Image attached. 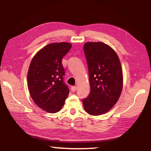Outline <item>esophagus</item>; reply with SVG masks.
<instances>
[{
    "mask_svg": "<svg viewBox=\"0 0 151 151\" xmlns=\"http://www.w3.org/2000/svg\"><path fill=\"white\" fill-rule=\"evenodd\" d=\"M76 90V86H72L71 87V91L73 92H75Z\"/></svg>",
    "mask_w": 151,
    "mask_h": 151,
    "instance_id": "obj_1",
    "label": "esophagus"
}]
</instances>
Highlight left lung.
Instances as JSON below:
<instances>
[{"instance_id": "8db88e82", "label": "left lung", "mask_w": 151, "mask_h": 151, "mask_svg": "<svg viewBox=\"0 0 151 151\" xmlns=\"http://www.w3.org/2000/svg\"><path fill=\"white\" fill-rule=\"evenodd\" d=\"M90 93L83 99L85 111L92 115L106 113L119 98L123 88V73L119 59L113 49L102 42L84 44Z\"/></svg>"}]
</instances>
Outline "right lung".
<instances>
[{"label": "right lung", "mask_w": 151, "mask_h": 151, "mask_svg": "<svg viewBox=\"0 0 151 151\" xmlns=\"http://www.w3.org/2000/svg\"><path fill=\"white\" fill-rule=\"evenodd\" d=\"M71 47L65 42L47 45L38 51L30 63L28 90L37 106L49 113L59 111L68 97L69 89L64 82L62 61Z\"/></svg>", "instance_id": "obj_1"}]
</instances>
